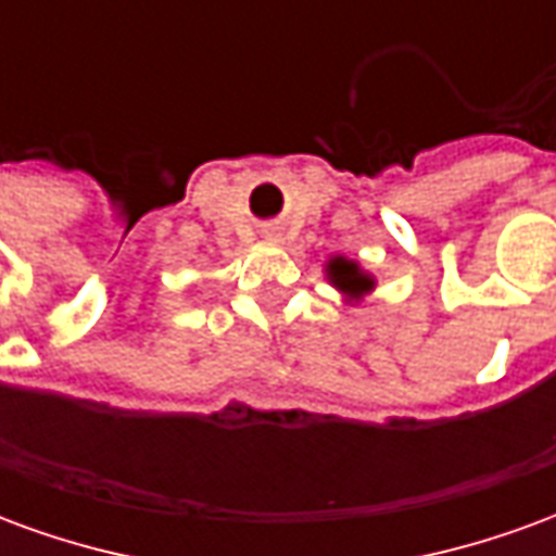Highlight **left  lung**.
<instances>
[{
    "instance_id": "8db88e82",
    "label": "left lung",
    "mask_w": 556,
    "mask_h": 556,
    "mask_svg": "<svg viewBox=\"0 0 556 556\" xmlns=\"http://www.w3.org/2000/svg\"><path fill=\"white\" fill-rule=\"evenodd\" d=\"M330 277L337 282L342 291H351V294H361V291L372 289V282L357 274V265H351L345 258H333V265H330Z\"/></svg>"
}]
</instances>
